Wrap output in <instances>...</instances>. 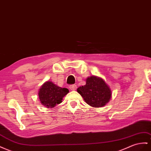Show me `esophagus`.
Here are the masks:
<instances>
[{"label": "esophagus", "instance_id": "1", "mask_svg": "<svg viewBox=\"0 0 151 151\" xmlns=\"http://www.w3.org/2000/svg\"><path fill=\"white\" fill-rule=\"evenodd\" d=\"M69 88H70L71 90H76V88H77V86L76 84H72L70 85V86H69Z\"/></svg>", "mask_w": 151, "mask_h": 151}]
</instances>
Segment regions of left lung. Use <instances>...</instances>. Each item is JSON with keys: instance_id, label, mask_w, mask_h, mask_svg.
<instances>
[{"instance_id": "obj_1", "label": "left lung", "mask_w": 151, "mask_h": 151, "mask_svg": "<svg viewBox=\"0 0 151 151\" xmlns=\"http://www.w3.org/2000/svg\"><path fill=\"white\" fill-rule=\"evenodd\" d=\"M77 90L86 102L93 107H103L109 102L112 95L105 81L93 76L87 78L86 84Z\"/></svg>"}]
</instances>
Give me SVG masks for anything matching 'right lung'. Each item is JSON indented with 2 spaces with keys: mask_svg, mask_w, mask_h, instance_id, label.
I'll use <instances>...</instances> for the list:
<instances>
[{
  "mask_svg": "<svg viewBox=\"0 0 151 151\" xmlns=\"http://www.w3.org/2000/svg\"><path fill=\"white\" fill-rule=\"evenodd\" d=\"M69 92L67 88H62L51 81L44 83L39 91L40 102L46 107H54L62 102L63 97Z\"/></svg>",
  "mask_w": 151,
  "mask_h": 151,
  "instance_id": "right-lung-1",
  "label": "right lung"
}]
</instances>
